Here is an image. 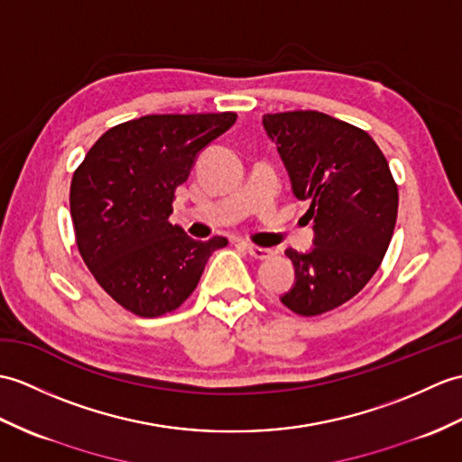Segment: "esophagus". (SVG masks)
<instances>
[{"label":"esophagus","mask_w":462,"mask_h":462,"mask_svg":"<svg viewBox=\"0 0 462 462\" xmlns=\"http://www.w3.org/2000/svg\"><path fill=\"white\" fill-rule=\"evenodd\" d=\"M248 254L252 257H255V260H267L273 252L270 248H260V245H254V244H248Z\"/></svg>","instance_id":"esophagus-1"}]
</instances>
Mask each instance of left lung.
<instances>
[{"mask_svg": "<svg viewBox=\"0 0 462 462\" xmlns=\"http://www.w3.org/2000/svg\"><path fill=\"white\" fill-rule=\"evenodd\" d=\"M291 190L309 202L313 248L285 255L295 283L282 303L303 317L350 301L388 252L398 218V187L376 142L360 127L315 110L265 114Z\"/></svg>", "mask_w": 462, "mask_h": 462, "instance_id": "obj_1", "label": "left lung"}]
</instances>
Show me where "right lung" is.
<instances>
[{"mask_svg": "<svg viewBox=\"0 0 462 462\" xmlns=\"http://www.w3.org/2000/svg\"><path fill=\"white\" fill-rule=\"evenodd\" d=\"M234 112L152 114L110 127L74 171L70 217L96 282L137 317H161L195 291L208 257L228 244L200 242L171 224L175 189L199 153L228 132Z\"/></svg>", "mask_w": 462, "mask_h": 462, "instance_id": "obj_1", "label": "right lung"}]
</instances>
